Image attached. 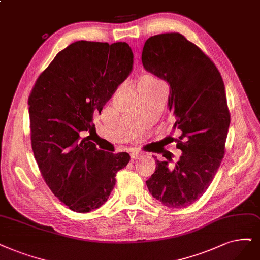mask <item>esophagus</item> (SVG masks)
Returning a JSON list of instances; mask_svg holds the SVG:
<instances>
[{
    "mask_svg": "<svg viewBox=\"0 0 260 260\" xmlns=\"http://www.w3.org/2000/svg\"><path fill=\"white\" fill-rule=\"evenodd\" d=\"M141 155H142V153H140V152L137 151V150H133V151L131 152V157H132L133 159H137V158H139Z\"/></svg>",
    "mask_w": 260,
    "mask_h": 260,
    "instance_id": "1",
    "label": "esophagus"
}]
</instances>
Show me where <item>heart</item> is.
<instances>
[{"mask_svg":"<svg viewBox=\"0 0 260 260\" xmlns=\"http://www.w3.org/2000/svg\"><path fill=\"white\" fill-rule=\"evenodd\" d=\"M143 81H145L146 85L150 86V88H159V86H161L160 82L156 81L155 79H153L152 77H149V76L145 77V80H143Z\"/></svg>","mask_w":260,"mask_h":260,"instance_id":"1","label":"heart"}]
</instances>
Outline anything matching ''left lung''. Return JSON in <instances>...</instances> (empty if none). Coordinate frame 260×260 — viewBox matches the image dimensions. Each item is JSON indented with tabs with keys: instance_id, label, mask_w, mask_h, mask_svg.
<instances>
[{
	"instance_id": "left-lung-1",
	"label": "left lung",
	"mask_w": 260,
	"mask_h": 260,
	"mask_svg": "<svg viewBox=\"0 0 260 260\" xmlns=\"http://www.w3.org/2000/svg\"><path fill=\"white\" fill-rule=\"evenodd\" d=\"M141 60L147 72L170 85L168 107L182 151L174 167L169 166L172 154L165 151L167 160L156 159L146 183L164 206L185 208L204 195L225 154L230 114L224 81L210 57L180 33L148 38Z\"/></svg>"
}]
</instances>
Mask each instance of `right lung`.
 <instances>
[{
	"label": "right lung",
	"instance_id": "1",
	"mask_svg": "<svg viewBox=\"0 0 260 260\" xmlns=\"http://www.w3.org/2000/svg\"><path fill=\"white\" fill-rule=\"evenodd\" d=\"M126 43L78 41L55 55L28 96L31 142L54 196L75 212L103 206L129 154L96 148L93 118L133 70ZM90 135L83 138L84 133Z\"/></svg>",
	"mask_w": 260,
	"mask_h": 260
}]
</instances>
